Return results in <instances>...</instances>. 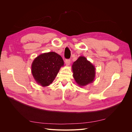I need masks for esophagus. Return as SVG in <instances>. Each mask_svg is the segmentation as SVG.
I'll return each mask as SVG.
<instances>
[{
    "instance_id": "esophagus-1",
    "label": "esophagus",
    "mask_w": 132,
    "mask_h": 132,
    "mask_svg": "<svg viewBox=\"0 0 132 132\" xmlns=\"http://www.w3.org/2000/svg\"><path fill=\"white\" fill-rule=\"evenodd\" d=\"M65 64H66L67 65H69L70 64V59H65Z\"/></svg>"
}]
</instances>
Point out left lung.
Instances as JSON below:
<instances>
[{"label":"left lung","instance_id":"1","mask_svg":"<svg viewBox=\"0 0 132 132\" xmlns=\"http://www.w3.org/2000/svg\"><path fill=\"white\" fill-rule=\"evenodd\" d=\"M71 68L73 73V77L79 86H85L94 81L95 67L85 57H79L73 63Z\"/></svg>","mask_w":132,"mask_h":132}]
</instances>
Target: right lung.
<instances>
[{"label": "right lung", "instance_id": "right-lung-1", "mask_svg": "<svg viewBox=\"0 0 132 132\" xmlns=\"http://www.w3.org/2000/svg\"><path fill=\"white\" fill-rule=\"evenodd\" d=\"M64 61L61 55L54 52L42 53L35 58L31 65V72L38 84L49 86L54 81Z\"/></svg>", "mask_w": 132, "mask_h": 132}]
</instances>
